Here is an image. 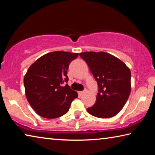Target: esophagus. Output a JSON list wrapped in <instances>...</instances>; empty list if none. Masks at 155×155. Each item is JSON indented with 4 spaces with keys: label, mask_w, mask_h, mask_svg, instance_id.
<instances>
[{
    "label": "esophagus",
    "mask_w": 155,
    "mask_h": 155,
    "mask_svg": "<svg viewBox=\"0 0 155 155\" xmlns=\"http://www.w3.org/2000/svg\"><path fill=\"white\" fill-rule=\"evenodd\" d=\"M84 92H85V91H78V94H79L80 96H81V95H82V94H83V93H84Z\"/></svg>",
    "instance_id": "esophagus-1"
}]
</instances>
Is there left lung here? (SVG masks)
Masks as SVG:
<instances>
[{
  "instance_id": "obj_1",
  "label": "left lung",
  "mask_w": 155,
  "mask_h": 155,
  "mask_svg": "<svg viewBox=\"0 0 155 155\" xmlns=\"http://www.w3.org/2000/svg\"><path fill=\"white\" fill-rule=\"evenodd\" d=\"M79 55L87 63L98 87L96 103L87 109V112L100 118L115 116L130 95V69L121 60L104 52H84Z\"/></svg>"
}]
</instances>
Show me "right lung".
Returning a JSON list of instances; mask_svg holds the SVG:
<instances>
[{
  "mask_svg": "<svg viewBox=\"0 0 155 155\" xmlns=\"http://www.w3.org/2000/svg\"><path fill=\"white\" fill-rule=\"evenodd\" d=\"M78 53L54 51L40 57L31 65L24 77L25 94L31 107L40 116L52 119L69 111L77 91L68 83L67 72L72 60Z\"/></svg>",
  "mask_w": 155,
  "mask_h": 155,
  "instance_id": "add662e5",
  "label": "right lung"
}]
</instances>
